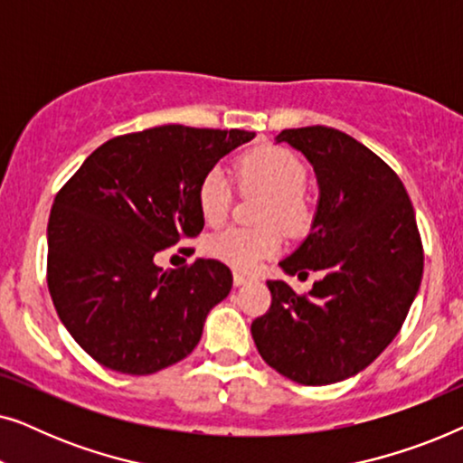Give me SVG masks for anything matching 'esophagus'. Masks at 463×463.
Instances as JSON below:
<instances>
[{
	"instance_id": "esophagus-1",
	"label": "esophagus",
	"mask_w": 463,
	"mask_h": 463,
	"mask_svg": "<svg viewBox=\"0 0 463 463\" xmlns=\"http://www.w3.org/2000/svg\"><path fill=\"white\" fill-rule=\"evenodd\" d=\"M252 280L250 276H244V274H240V271H233V284H236V287H244V284H249Z\"/></svg>"
}]
</instances>
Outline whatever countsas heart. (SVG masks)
<instances>
[{
  "label": "heart",
  "instance_id": "heart-1",
  "mask_svg": "<svg viewBox=\"0 0 463 463\" xmlns=\"http://www.w3.org/2000/svg\"><path fill=\"white\" fill-rule=\"evenodd\" d=\"M242 192L265 195L259 223L261 230H225L208 238L206 252L240 271H255L261 261L274 257L282 244L281 230L299 236L312 223V206L303 185L307 181L301 157L280 145H261L236 162ZM198 211L206 225L223 223L232 204V183L221 168L206 170L198 183ZM279 226L276 228L275 225Z\"/></svg>",
  "mask_w": 463,
  "mask_h": 463
}]
</instances>
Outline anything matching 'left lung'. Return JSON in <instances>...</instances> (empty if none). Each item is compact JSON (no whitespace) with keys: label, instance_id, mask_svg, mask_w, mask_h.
I'll list each match as a JSON object with an SVG mask.
<instances>
[{"label":"left lung","instance_id":"obj_1","mask_svg":"<svg viewBox=\"0 0 463 463\" xmlns=\"http://www.w3.org/2000/svg\"><path fill=\"white\" fill-rule=\"evenodd\" d=\"M312 164L318 206L307 238L282 259L284 274L322 271L307 295L268 280L271 307L250 325L261 358L303 385L344 382L392 344L423 274L415 211L394 170L345 132L282 130Z\"/></svg>","mask_w":463,"mask_h":463}]
</instances>
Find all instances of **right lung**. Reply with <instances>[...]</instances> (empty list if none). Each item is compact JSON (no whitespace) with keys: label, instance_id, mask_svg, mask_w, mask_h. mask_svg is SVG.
I'll return each instance as SVG.
<instances>
[{"label":"right lung","instance_id":"right-lung-1","mask_svg":"<svg viewBox=\"0 0 463 463\" xmlns=\"http://www.w3.org/2000/svg\"><path fill=\"white\" fill-rule=\"evenodd\" d=\"M255 138L246 130L168 124L92 151L56 195L48 288L71 337L107 369L151 375L192 354L206 316L232 290L214 259L162 269L156 255L198 236V183Z\"/></svg>","mask_w":463,"mask_h":463}]
</instances>
